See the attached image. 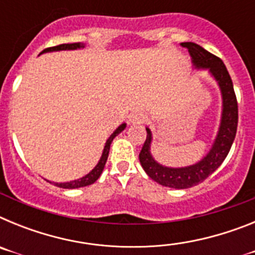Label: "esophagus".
<instances>
[{
	"instance_id": "34e87169",
	"label": "esophagus",
	"mask_w": 255,
	"mask_h": 255,
	"mask_svg": "<svg viewBox=\"0 0 255 255\" xmlns=\"http://www.w3.org/2000/svg\"><path fill=\"white\" fill-rule=\"evenodd\" d=\"M147 121V117L144 116L140 112H134V114L130 115L129 117V124L130 125H140Z\"/></svg>"
}]
</instances>
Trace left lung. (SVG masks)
<instances>
[{"label": "left lung", "instance_id": "obj_1", "mask_svg": "<svg viewBox=\"0 0 255 255\" xmlns=\"http://www.w3.org/2000/svg\"><path fill=\"white\" fill-rule=\"evenodd\" d=\"M180 46L188 49L193 67L195 70H208L209 75L220 88L222 110L217 134L207 154L200 161L184 167H168L153 157L150 152L153 134L149 128H145L147 139L139 154V161L143 170L155 182L172 189H189L204 181L215 172L229 154L238 129V102L233 80L221 58L193 42H184Z\"/></svg>", "mask_w": 255, "mask_h": 255}]
</instances>
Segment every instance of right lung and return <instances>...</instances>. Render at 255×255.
<instances>
[{
  "label": "right lung",
  "instance_id": "add662e5",
  "mask_svg": "<svg viewBox=\"0 0 255 255\" xmlns=\"http://www.w3.org/2000/svg\"><path fill=\"white\" fill-rule=\"evenodd\" d=\"M85 48L84 43H67V44H60V46L56 47H51V48H46L44 51L40 52V55L42 53H48V52H57V51H75V49H83ZM126 128V124H121L120 126H117V129L110 135V138L106 140L105 147H103V152L102 155H101L100 161L98 163L94 166L93 170L91 172H88L87 175H84L83 177L78 180H73V181H67V182H53L56 186L62 189H76V188H83V186H88L92 185L93 182H96L98 180V177L101 176V173H102L103 168H105V164L107 162L108 158V153H110V147H111V143L115 138H116L117 135L120 134L121 131H124ZM51 182V181H49Z\"/></svg>",
  "mask_w": 255,
  "mask_h": 255
}]
</instances>
